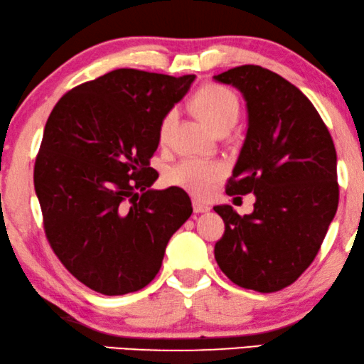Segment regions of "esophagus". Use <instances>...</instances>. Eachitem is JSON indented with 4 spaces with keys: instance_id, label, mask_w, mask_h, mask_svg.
<instances>
[{
    "instance_id": "esophagus-1",
    "label": "esophagus",
    "mask_w": 364,
    "mask_h": 364,
    "mask_svg": "<svg viewBox=\"0 0 364 364\" xmlns=\"http://www.w3.org/2000/svg\"><path fill=\"white\" fill-rule=\"evenodd\" d=\"M209 209H211V208H209L208 204H204L201 201H193V211L194 213H198V214L199 213H208Z\"/></svg>"
}]
</instances>
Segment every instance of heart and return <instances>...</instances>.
<instances>
[{
	"instance_id": "1",
	"label": "heart",
	"mask_w": 364,
	"mask_h": 364,
	"mask_svg": "<svg viewBox=\"0 0 364 364\" xmlns=\"http://www.w3.org/2000/svg\"><path fill=\"white\" fill-rule=\"evenodd\" d=\"M193 107L198 115L211 127L214 132L231 130L239 117V100L232 90L218 84H206L199 87L193 95ZM178 120V110L170 109L161 117L158 125V138L165 143L170 138ZM226 173V166L221 161L198 160L186 158L168 171V183L180 186L194 196L204 198L213 191L216 184Z\"/></svg>"
}]
</instances>
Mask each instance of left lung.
Here are the masks:
<instances>
[{"label": "left lung", "instance_id": "obj_1", "mask_svg": "<svg viewBox=\"0 0 364 364\" xmlns=\"http://www.w3.org/2000/svg\"><path fill=\"white\" fill-rule=\"evenodd\" d=\"M242 92L249 129L226 193L255 194L252 214L214 206L223 237L214 257L228 279L262 294L295 282L318 254L340 188L336 150L314 104L289 80L260 65L214 75Z\"/></svg>", "mask_w": 364, "mask_h": 364}]
</instances>
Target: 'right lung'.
<instances>
[{
  "label": "right lung",
  "instance_id": "obj_1",
  "mask_svg": "<svg viewBox=\"0 0 364 364\" xmlns=\"http://www.w3.org/2000/svg\"><path fill=\"white\" fill-rule=\"evenodd\" d=\"M194 75L115 69L60 97L34 163L48 242L89 289L125 295L146 287L168 240L191 216L181 188L150 189L161 117Z\"/></svg>",
  "mask_w": 364,
  "mask_h": 364
}]
</instances>
